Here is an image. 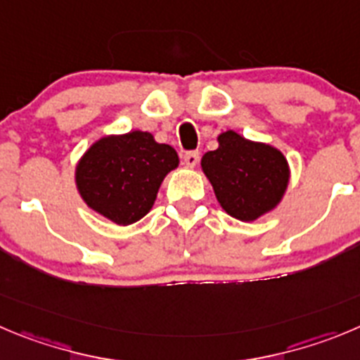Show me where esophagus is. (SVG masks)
<instances>
[{"mask_svg": "<svg viewBox=\"0 0 360 360\" xmlns=\"http://www.w3.org/2000/svg\"><path fill=\"white\" fill-rule=\"evenodd\" d=\"M200 154L197 150H191V153L184 154V165H186L188 169H195L197 163H199Z\"/></svg>", "mask_w": 360, "mask_h": 360, "instance_id": "obj_1", "label": "esophagus"}]
</instances>
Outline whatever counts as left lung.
<instances>
[{
    "mask_svg": "<svg viewBox=\"0 0 360 360\" xmlns=\"http://www.w3.org/2000/svg\"><path fill=\"white\" fill-rule=\"evenodd\" d=\"M218 147L200 160L221 210L241 221H254L281 204L290 184L286 156L264 142L229 129L218 134Z\"/></svg>",
    "mask_w": 360,
    "mask_h": 360,
    "instance_id": "1",
    "label": "left lung"
}]
</instances>
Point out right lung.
<instances>
[{
	"mask_svg": "<svg viewBox=\"0 0 360 360\" xmlns=\"http://www.w3.org/2000/svg\"><path fill=\"white\" fill-rule=\"evenodd\" d=\"M177 167L174 147L134 129L96 140L76 163L74 183L90 210L117 226H131L153 210L161 183Z\"/></svg>",
	"mask_w": 360,
	"mask_h": 360,
	"instance_id": "1",
	"label": "right lung"
}]
</instances>
